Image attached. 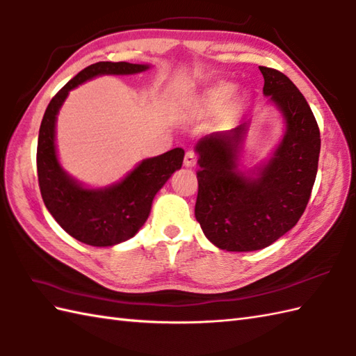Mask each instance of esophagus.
Wrapping results in <instances>:
<instances>
[{"label": "esophagus", "instance_id": "esophagus-1", "mask_svg": "<svg viewBox=\"0 0 356 356\" xmlns=\"http://www.w3.org/2000/svg\"><path fill=\"white\" fill-rule=\"evenodd\" d=\"M184 163H185V167H189V168L194 167V165L197 163V154L194 152H191V150L186 152Z\"/></svg>", "mask_w": 356, "mask_h": 356}]
</instances>
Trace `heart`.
Instances as JSON below:
<instances>
[{
  "instance_id": "1",
  "label": "heart",
  "mask_w": 356,
  "mask_h": 356,
  "mask_svg": "<svg viewBox=\"0 0 356 356\" xmlns=\"http://www.w3.org/2000/svg\"><path fill=\"white\" fill-rule=\"evenodd\" d=\"M235 89L236 86L234 83H227V81H220V83L211 86L198 98L194 112L200 115V117H212V115L220 113L227 105L222 118H225V122L227 124L234 122L239 117V113L244 111L247 103H249V94L245 92L238 94L231 102L229 98L235 94Z\"/></svg>"
}]
</instances>
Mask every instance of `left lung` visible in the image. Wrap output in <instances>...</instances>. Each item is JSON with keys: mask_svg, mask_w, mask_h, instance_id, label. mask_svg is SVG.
<instances>
[{"mask_svg": "<svg viewBox=\"0 0 356 356\" xmlns=\"http://www.w3.org/2000/svg\"><path fill=\"white\" fill-rule=\"evenodd\" d=\"M264 95L285 118V135L262 167L244 175L239 152L250 122L202 138L198 153L195 218L221 250L253 252L293 229L307 209L316 181L320 130L308 102L277 70L259 66Z\"/></svg>", "mask_w": 356, "mask_h": 356, "instance_id": "left-lung-1", "label": "left lung"}]
</instances>
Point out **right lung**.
I'll return each mask as SVG.
<instances>
[{
    "label": "right lung",
    "instance_id": "right-lung-1",
    "mask_svg": "<svg viewBox=\"0 0 356 356\" xmlns=\"http://www.w3.org/2000/svg\"><path fill=\"white\" fill-rule=\"evenodd\" d=\"M150 66L129 62H97L72 77L51 102L40 122L38 138V180L49 213L66 234L94 247H111L135 236L150 216L156 193L180 170L181 148L144 159L118 184L85 188L66 175L56 153V120L70 90L98 76H129Z\"/></svg>",
    "mask_w": 356,
    "mask_h": 356
}]
</instances>
